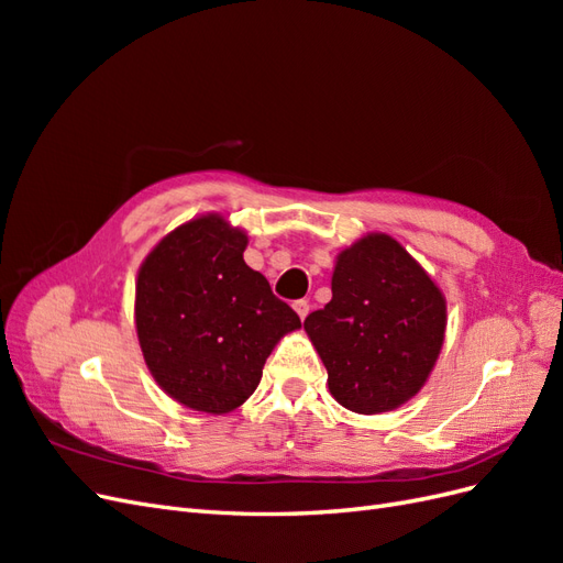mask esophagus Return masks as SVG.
I'll return each instance as SVG.
<instances>
[{
    "mask_svg": "<svg viewBox=\"0 0 563 563\" xmlns=\"http://www.w3.org/2000/svg\"><path fill=\"white\" fill-rule=\"evenodd\" d=\"M294 310L298 312L300 319H305V317H308V312H310V302L308 300H296L294 302Z\"/></svg>",
    "mask_w": 563,
    "mask_h": 563,
    "instance_id": "1",
    "label": "esophagus"
}]
</instances>
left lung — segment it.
I'll return each instance as SVG.
<instances>
[{
  "instance_id": "1",
  "label": "left lung",
  "mask_w": 563,
  "mask_h": 563,
  "mask_svg": "<svg viewBox=\"0 0 563 563\" xmlns=\"http://www.w3.org/2000/svg\"><path fill=\"white\" fill-rule=\"evenodd\" d=\"M331 291L305 331L335 401L373 416L418 395L446 329V302L428 272L391 236L368 234L338 255Z\"/></svg>"
}]
</instances>
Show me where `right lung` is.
<instances>
[{"mask_svg":"<svg viewBox=\"0 0 563 563\" xmlns=\"http://www.w3.org/2000/svg\"><path fill=\"white\" fill-rule=\"evenodd\" d=\"M246 234L220 216L180 225L135 284V329L159 387L203 413L242 406L277 340L300 317L244 263Z\"/></svg>","mask_w":563,"mask_h":563,"instance_id":"add662e5","label":"right lung"}]
</instances>
